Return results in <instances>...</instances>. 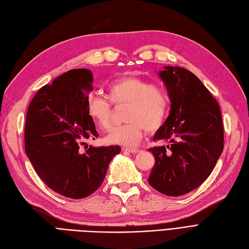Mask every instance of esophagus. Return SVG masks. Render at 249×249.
<instances>
[{"instance_id":"obj_1","label":"esophagus","mask_w":249,"mask_h":249,"mask_svg":"<svg viewBox=\"0 0 249 249\" xmlns=\"http://www.w3.org/2000/svg\"><path fill=\"white\" fill-rule=\"evenodd\" d=\"M123 150L133 154H137L139 152V149H135V147H125V149H123Z\"/></svg>"}]
</instances>
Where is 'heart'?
Returning <instances> with one entry per match:
<instances>
[{"instance_id":"obj_1","label":"heart","mask_w":249,"mask_h":249,"mask_svg":"<svg viewBox=\"0 0 249 249\" xmlns=\"http://www.w3.org/2000/svg\"><path fill=\"white\" fill-rule=\"evenodd\" d=\"M108 96L114 105L129 104L123 125L113 127L107 141L112 144L135 146L141 142L144 130L155 132L164 124L171 108L167 91L150 80L138 77H122L108 87ZM88 115L102 130L112 123V105L105 96L93 94L87 99Z\"/></svg>"}]
</instances>
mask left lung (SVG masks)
<instances>
[{"label": "left lung", "instance_id": "8db88e82", "mask_svg": "<svg viewBox=\"0 0 249 249\" xmlns=\"http://www.w3.org/2000/svg\"><path fill=\"white\" fill-rule=\"evenodd\" d=\"M159 75L172 105L154 140L170 144L149 149L156 160L149 183L177 197L197 189L213 172L224 146L223 122L217 100L194 73L167 66Z\"/></svg>", "mask_w": 249, "mask_h": 249}]
</instances>
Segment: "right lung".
Here are the masks:
<instances>
[{
    "mask_svg": "<svg viewBox=\"0 0 249 249\" xmlns=\"http://www.w3.org/2000/svg\"><path fill=\"white\" fill-rule=\"evenodd\" d=\"M93 75L72 69L39 89L28 107L25 151L38 177L71 199L90 196L102 185L118 145L88 146L99 135L86 109Z\"/></svg>",
    "mask_w": 249,
    "mask_h": 249,
    "instance_id": "obj_1",
    "label": "right lung"
}]
</instances>
